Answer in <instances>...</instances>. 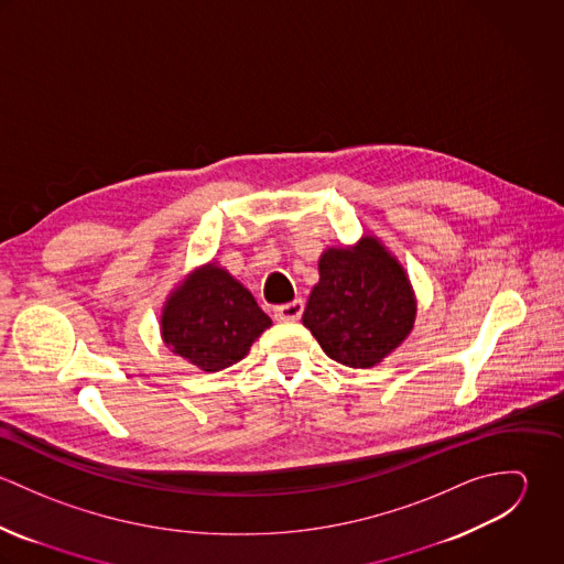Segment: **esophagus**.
Segmentation results:
<instances>
[{
	"mask_svg": "<svg viewBox=\"0 0 564 564\" xmlns=\"http://www.w3.org/2000/svg\"><path fill=\"white\" fill-rule=\"evenodd\" d=\"M302 313H304V302H302V300H295V302H289V304L275 306L273 317H275V322H297V319L302 317Z\"/></svg>",
	"mask_w": 564,
	"mask_h": 564,
	"instance_id": "obj_1",
	"label": "esophagus"
}]
</instances>
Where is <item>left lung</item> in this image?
<instances>
[{
	"instance_id": "left-lung-1",
	"label": "left lung",
	"mask_w": 564,
	"mask_h": 564,
	"mask_svg": "<svg viewBox=\"0 0 564 564\" xmlns=\"http://www.w3.org/2000/svg\"><path fill=\"white\" fill-rule=\"evenodd\" d=\"M416 297L398 256L373 235L327 247L302 322L323 351L351 369L391 356L414 327Z\"/></svg>"
}]
</instances>
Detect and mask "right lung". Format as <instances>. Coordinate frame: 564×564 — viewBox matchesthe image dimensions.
<instances>
[{"instance_id": "obj_1", "label": "right lung", "mask_w": 564, "mask_h": 564, "mask_svg": "<svg viewBox=\"0 0 564 564\" xmlns=\"http://www.w3.org/2000/svg\"><path fill=\"white\" fill-rule=\"evenodd\" d=\"M267 327L253 295L215 260L184 275L162 304V343L208 373L237 365Z\"/></svg>"}]
</instances>
